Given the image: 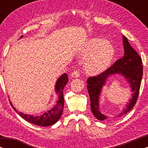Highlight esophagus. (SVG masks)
<instances>
[{"mask_svg": "<svg viewBox=\"0 0 148 148\" xmlns=\"http://www.w3.org/2000/svg\"><path fill=\"white\" fill-rule=\"evenodd\" d=\"M79 75H80V73L78 71H73L71 74V77H73V78H77L79 77Z\"/></svg>", "mask_w": 148, "mask_h": 148, "instance_id": "34e87169", "label": "esophagus"}]
</instances>
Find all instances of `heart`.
<instances>
[{
	"label": "heart",
	"mask_w": 148,
	"mask_h": 148,
	"mask_svg": "<svg viewBox=\"0 0 148 148\" xmlns=\"http://www.w3.org/2000/svg\"><path fill=\"white\" fill-rule=\"evenodd\" d=\"M115 49L106 40L92 38L86 42L79 51V56L86 58L84 64L86 72L96 75L105 71L112 63Z\"/></svg>",
	"instance_id": "obj_1"
}]
</instances>
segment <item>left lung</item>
Listing matches in <instances>:
<instances>
[{"mask_svg":"<svg viewBox=\"0 0 148 148\" xmlns=\"http://www.w3.org/2000/svg\"><path fill=\"white\" fill-rule=\"evenodd\" d=\"M123 44L124 47V56L122 58L115 62L102 73L98 76L89 77L87 80V88L91 102V110L94 116L100 121L108 119L102 114L100 110V97L102 94L103 87L107 84L110 77L120 75L123 76L130 87L131 98L129 99L126 107L117 115V117L122 116L130 111L135 106L138 98L139 88L143 75L142 60L138 53L131 46L125 36H123Z\"/></svg>","mask_w":148,"mask_h":148,"instance_id":"obj_1","label":"left lung"}]
</instances>
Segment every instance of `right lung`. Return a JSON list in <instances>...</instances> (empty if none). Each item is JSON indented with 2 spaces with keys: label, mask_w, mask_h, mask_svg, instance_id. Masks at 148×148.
Returning <instances> with one entry per match:
<instances>
[{
  "label": "right lung",
  "mask_w": 148,
  "mask_h": 148,
  "mask_svg": "<svg viewBox=\"0 0 148 148\" xmlns=\"http://www.w3.org/2000/svg\"><path fill=\"white\" fill-rule=\"evenodd\" d=\"M23 36H21L22 38ZM69 82L68 76L66 73H63L60 75L58 79L56 80V84L54 86V90L58 96V100L56 101V104L49 110L46 111L42 114L39 116H34V115L24 114L21 112H19L15 107L13 106L11 102V105L16 112L19 115L21 118L25 119L27 122L33 123L34 125L41 127H48L52 125L57 122L61 116L62 113L63 112L64 108V98H63V90L64 86Z\"/></svg>",
  "instance_id": "right-lung-1"
}]
</instances>
